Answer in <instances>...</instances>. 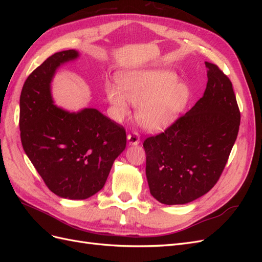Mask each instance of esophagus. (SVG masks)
Segmentation results:
<instances>
[{"mask_svg":"<svg viewBox=\"0 0 262 262\" xmlns=\"http://www.w3.org/2000/svg\"><path fill=\"white\" fill-rule=\"evenodd\" d=\"M126 139H128L129 145H138L140 143V136L137 132L129 133L128 137H126Z\"/></svg>","mask_w":262,"mask_h":262,"instance_id":"34e87169","label":"esophagus"}]
</instances>
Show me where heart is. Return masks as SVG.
Listing matches in <instances>:
<instances>
[{
  "label": "heart",
  "mask_w": 262,
  "mask_h": 262,
  "mask_svg": "<svg viewBox=\"0 0 262 262\" xmlns=\"http://www.w3.org/2000/svg\"><path fill=\"white\" fill-rule=\"evenodd\" d=\"M110 115L121 121L137 105V119L148 131H161L176 120L189 99L188 87L168 70L134 71L120 76V85L107 83Z\"/></svg>",
  "instance_id": "heart-1"
}]
</instances>
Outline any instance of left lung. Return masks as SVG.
I'll return each mask as SVG.
<instances>
[{"instance_id":"left-lung-1","label":"left lung","mask_w":262,"mask_h":262,"mask_svg":"<svg viewBox=\"0 0 262 262\" xmlns=\"http://www.w3.org/2000/svg\"><path fill=\"white\" fill-rule=\"evenodd\" d=\"M203 96L165 132L147 138L149 192L163 204H186L214 187L238 134L241 113L232 82L213 63Z\"/></svg>"}]
</instances>
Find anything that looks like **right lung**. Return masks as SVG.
<instances>
[{"label": "right lung", "mask_w": 262, "mask_h": 262, "mask_svg": "<svg viewBox=\"0 0 262 262\" xmlns=\"http://www.w3.org/2000/svg\"><path fill=\"white\" fill-rule=\"evenodd\" d=\"M78 57L73 49L51 55L27 77L19 99L23 148L47 187L70 200L101 190L126 144L124 129L99 110L69 112L54 105L55 72Z\"/></svg>", "instance_id": "right-lung-1"}]
</instances>
